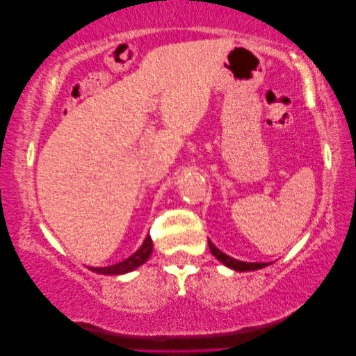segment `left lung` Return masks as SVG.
<instances>
[{
	"label": "left lung",
	"instance_id": "1",
	"mask_svg": "<svg viewBox=\"0 0 356 356\" xmlns=\"http://www.w3.org/2000/svg\"><path fill=\"white\" fill-rule=\"evenodd\" d=\"M209 248H211V252L213 256L217 257L218 261L222 262L223 266L230 267L233 270H238V272H248V270H257V269H262V267L269 266V262H243V261H238V259H233L225 252H222L218 248H216L212 241H209Z\"/></svg>",
	"mask_w": 356,
	"mask_h": 356
}]
</instances>
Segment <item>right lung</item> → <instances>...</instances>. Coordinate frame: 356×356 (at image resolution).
Wrapping results in <instances>:
<instances>
[{
	"instance_id": "obj_1",
	"label": "right lung",
	"mask_w": 356,
	"mask_h": 356,
	"mask_svg": "<svg viewBox=\"0 0 356 356\" xmlns=\"http://www.w3.org/2000/svg\"><path fill=\"white\" fill-rule=\"evenodd\" d=\"M154 245L150 236H145V240L143 243V246L139 248L134 254H131L128 259L116 262L113 266H106V267H90L92 272H97V274H104V275H121V274H128V272L138 269L139 266H143L145 261L149 259L150 254H152Z\"/></svg>"
}]
</instances>
